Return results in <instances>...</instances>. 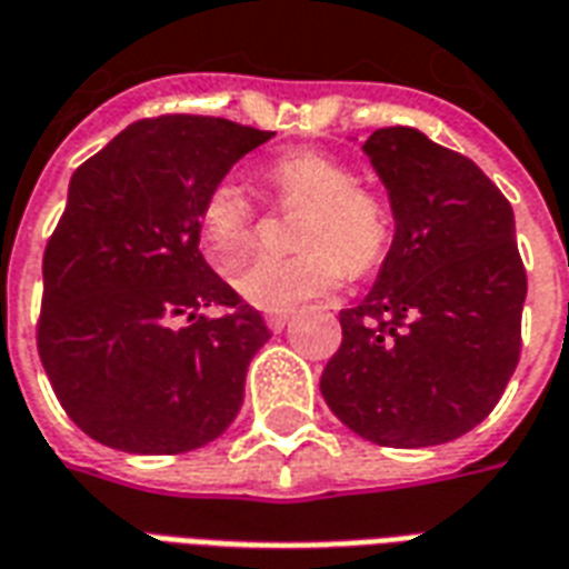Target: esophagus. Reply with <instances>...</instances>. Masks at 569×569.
<instances>
[{
    "instance_id": "1",
    "label": "esophagus",
    "mask_w": 569,
    "mask_h": 569,
    "mask_svg": "<svg viewBox=\"0 0 569 569\" xmlns=\"http://www.w3.org/2000/svg\"><path fill=\"white\" fill-rule=\"evenodd\" d=\"M289 319H292V313H289V310H277V313H266V325L274 333L283 331L286 325H289Z\"/></svg>"
}]
</instances>
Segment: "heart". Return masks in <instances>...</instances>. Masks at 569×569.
I'll list each match as a JSON object with an SVG mask.
<instances>
[{"instance_id":"heart-1","label":"heart","mask_w":569,"mask_h":569,"mask_svg":"<svg viewBox=\"0 0 569 569\" xmlns=\"http://www.w3.org/2000/svg\"><path fill=\"white\" fill-rule=\"evenodd\" d=\"M280 206L295 217L292 256H259L236 277L238 292L262 310H289L333 292L346 271L379 266L393 236L388 199L355 184V169L319 149L286 151L266 169ZM199 229L217 266H236L253 241L256 206L236 176L211 184L199 208Z\"/></svg>"}]
</instances>
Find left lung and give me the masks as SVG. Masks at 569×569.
I'll return each instance as SVG.
<instances>
[{
  "mask_svg": "<svg viewBox=\"0 0 569 569\" xmlns=\"http://www.w3.org/2000/svg\"><path fill=\"white\" fill-rule=\"evenodd\" d=\"M363 154L388 188L393 241L322 372L328 409L381 448H429L475 429L522 349L528 280L513 208L475 160L415 128Z\"/></svg>",
  "mask_w": 569,
  "mask_h": 569,
  "instance_id": "obj_1",
  "label": "left lung"
}]
</instances>
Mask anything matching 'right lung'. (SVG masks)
<instances>
[{"mask_svg": "<svg viewBox=\"0 0 569 569\" xmlns=\"http://www.w3.org/2000/svg\"><path fill=\"white\" fill-rule=\"evenodd\" d=\"M271 137L214 116H158L128 124L71 176L43 250L38 355L94 441L188 453L236 420L247 367L271 333L199 253V208ZM202 306L230 313L208 320Z\"/></svg>", "mask_w": 569, "mask_h": 569, "instance_id": "1", "label": "right lung"}]
</instances>
